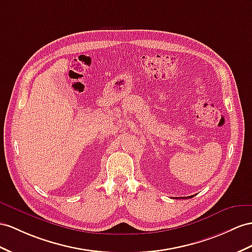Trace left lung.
Here are the masks:
<instances>
[{
  "instance_id": "1",
  "label": "left lung",
  "mask_w": 252,
  "mask_h": 252,
  "mask_svg": "<svg viewBox=\"0 0 252 252\" xmlns=\"http://www.w3.org/2000/svg\"><path fill=\"white\" fill-rule=\"evenodd\" d=\"M181 198H191V196H189V197H181ZM178 199V198H177Z\"/></svg>"
}]
</instances>
